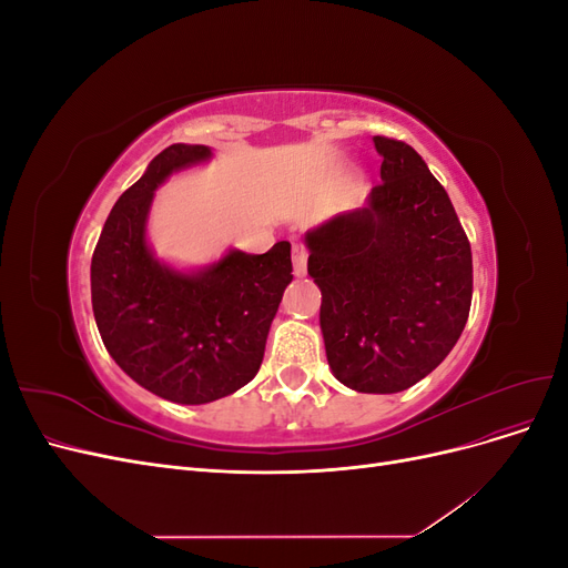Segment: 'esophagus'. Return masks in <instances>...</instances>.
<instances>
[{"label":"esophagus","mask_w":568,"mask_h":568,"mask_svg":"<svg viewBox=\"0 0 568 568\" xmlns=\"http://www.w3.org/2000/svg\"><path fill=\"white\" fill-rule=\"evenodd\" d=\"M307 272V251L303 246H294V274L296 277H305Z\"/></svg>","instance_id":"1"}]
</instances>
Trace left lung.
<instances>
[{"label": "left lung", "mask_w": 568, "mask_h": 568, "mask_svg": "<svg viewBox=\"0 0 568 568\" xmlns=\"http://www.w3.org/2000/svg\"><path fill=\"white\" fill-rule=\"evenodd\" d=\"M382 184L363 209L305 234L322 291L320 326L336 379L398 393L432 374L471 307V246L450 196L405 142L374 136Z\"/></svg>", "instance_id": "8db88e82"}]
</instances>
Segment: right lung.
<instances>
[{"label":"right lung","instance_id":"1","mask_svg":"<svg viewBox=\"0 0 568 568\" xmlns=\"http://www.w3.org/2000/svg\"><path fill=\"white\" fill-rule=\"evenodd\" d=\"M211 156L203 144L163 149L115 201L92 255V311L109 355L130 379L180 405L213 403L253 379L294 280L288 242L263 255L232 248L192 272L153 255V194L173 173Z\"/></svg>","mask_w":568,"mask_h":568}]
</instances>
